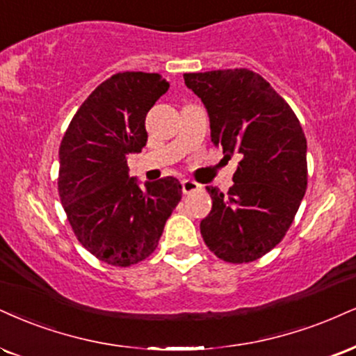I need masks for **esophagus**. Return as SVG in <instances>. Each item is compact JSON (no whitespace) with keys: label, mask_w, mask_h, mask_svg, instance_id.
Wrapping results in <instances>:
<instances>
[{"label":"esophagus","mask_w":356,"mask_h":356,"mask_svg":"<svg viewBox=\"0 0 356 356\" xmlns=\"http://www.w3.org/2000/svg\"><path fill=\"white\" fill-rule=\"evenodd\" d=\"M200 191V184H197L194 181H189V179H184L182 181V192L184 194H191V192Z\"/></svg>","instance_id":"34e87169"}]
</instances>
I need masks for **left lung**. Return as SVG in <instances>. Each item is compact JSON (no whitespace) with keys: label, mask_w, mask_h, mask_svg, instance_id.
<instances>
[{"label":"left lung","mask_w":356,"mask_h":356,"mask_svg":"<svg viewBox=\"0 0 356 356\" xmlns=\"http://www.w3.org/2000/svg\"><path fill=\"white\" fill-rule=\"evenodd\" d=\"M184 81L204 102L213 145L225 159H241L227 195L205 187L212 211L200 222V234L225 262H252L284 238L300 207L305 134L284 97L254 71L189 72Z\"/></svg>","instance_id":"left-lung-1"}]
</instances>
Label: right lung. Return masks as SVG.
Returning a JSON list of instances; mask_svg holds the SVG:
<instances>
[{
    "label": "right lung",
    "instance_id": "add662e5",
    "mask_svg": "<svg viewBox=\"0 0 356 356\" xmlns=\"http://www.w3.org/2000/svg\"><path fill=\"white\" fill-rule=\"evenodd\" d=\"M169 81L156 72H119L89 94L59 147L58 189L67 220L86 250L129 267L156 250L165 220L181 202L175 177L140 182L127 157L147 143L145 115Z\"/></svg>",
    "mask_w": 356,
    "mask_h": 356
}]
</instances>
